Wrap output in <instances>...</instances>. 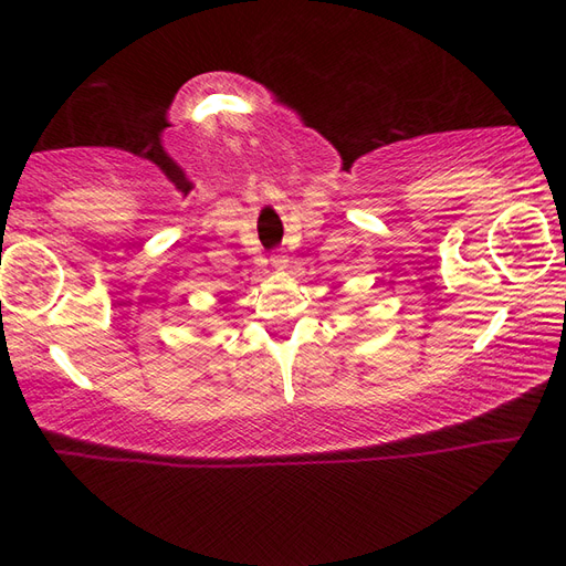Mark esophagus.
<instances>
[{
  "mask_svg": "<svg viewBox=\"0 0 566 566\" xmlns=\"http://www.w3.org/2000/svg\"><path fill=\"white\" fill-rule=\"evenodd\" d=\"M271 264L276 269H285L287 266V256L283 252H273L271 254Z\"/></svg>",
  "mask_w": 566,
  "mask_h": 566,
  "instance_id": "1",
  "label": "esophagus"
}]
</instances>
